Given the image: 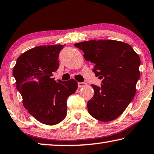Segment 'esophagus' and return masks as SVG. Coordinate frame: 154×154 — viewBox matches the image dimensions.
I'll return each instance as SVG.
<instances>
[{"label": "esophagus", "mask_w": 154, "mask_h": 154, "mask_svg": "<svg viewBox=\"0 0 154 154\" xmlns=\"http://www.w3.org/2000/svg\"><path fill=\"white\" fill-rule=\"evenodd\" d=\"M86 85V83L84 82H78V87L79 88H82V87H84Z\"/></svg>", "instance_id": "esophagus-1"}]
</instances>
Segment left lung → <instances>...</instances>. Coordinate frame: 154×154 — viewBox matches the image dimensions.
I'll return each mask as SVG.
<instances>
[{"label": "left lung", "instance_id": "obj_1", "mask_svg": "<svg viewBox=\"0 0 154 154\" xmlns=\"http://www.w3.org/2000/svg\"><path fill=\"white\" fill-rule=\"evenodd\" d=\"M86 61L94 64L92 71L103 79L101 87L92 85L94 94L87 103L89 114L100 121L121 116L134 99L140 77V59L133 48L121 41L89 40L75 44Z\"/></svg>", "mask_w": 154, "mask_h": 154}]
</instances>
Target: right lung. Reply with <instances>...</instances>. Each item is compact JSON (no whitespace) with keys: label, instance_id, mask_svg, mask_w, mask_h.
<instances>
[{"label":"right lung","instance_id":"add662e5","mask_svg":"<svg viewBox=\"0 0 154 154\" xmlns=\"http://www.w3.org/2000/svg\"><path fill=\"white\" fill-rule=\"evenodd\" d=\"M64 45H44L31 48L18 57L13 75L23 106L40 123L54 125L67 114L66 100L75 93L77 82L71 79L56 82L52 72L59 66L58 56Z\"/></svg>","mask_w":154,"mask_h":154}]
</instances>
